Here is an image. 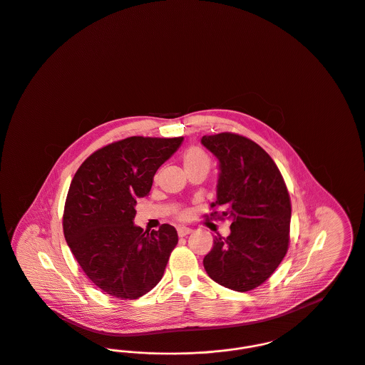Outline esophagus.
I'll return each instance as SVG.
<instances>
[{"mask_svg":"<svg viewBox=\"0 0 365 365\" xmlns=\"http://www.w3.org/2000/svg\"><path fill=\"white\" fill-rule=\"evenodd\" d=\"M192 232H193V229H190V227H187V226H179V227H178V235H179V237H185V236L190 235Z\"/></svg>","mask_w":365,"mask_h":365,"instance_id":"esophagus-1","label":"esophagus"}]
</instances>
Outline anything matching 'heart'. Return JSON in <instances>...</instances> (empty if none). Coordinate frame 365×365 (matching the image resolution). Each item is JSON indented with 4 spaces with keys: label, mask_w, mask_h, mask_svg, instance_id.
Listing matches in <instances>:
<instances>
[{
    "label": "heart",
    "mask_w": 365,
    "mask_h": 365,
    "mask_svg": "<svg viewBox=\"0 0 365 365\" xmlns=\"http://www.w3.org/2000/svg\"><path fill=\"white\" fill-rule=\"evenodd\" d=\"M182 160H183V165H185L187 172L192 170V169H207V170H210V167H211L210 155L201 147H196V145L186 148L183 155H182ZM178 217L179 218L186 217V211L185 210L179 211Z\"/></svg>",
    "instance_id": "heart-1"
}]
</instances>
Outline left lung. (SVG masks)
<instances>
[{"mask_svg": "<svg viewBox=\"0 0 365 365\" xmlns=\"http://www.w3.org/2000/svg\"><path fill=\"white\" fill-rule=\"evenodd\" d=\"M201 143L221 169L210 217L232 224L227 237H214L202 264L212 281L249 292L275 272L287 252L290 196L281 170L255 141L224 132L202 136Z\"/></svg>", "mask_w": 365, "mask_h": 365, "instance_id": "8db88e82", "label": "left lung"}]
</instances>
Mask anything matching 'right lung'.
<instances>
[{
    "label": "right lung",
    "instance_id": "add662e5",
    "mask_svg": "<svg viewBox=\"0 0 365 365\" xmlns=\"http://www.w3.org/2000/svg\"><path fill=\"white\" fill-rule=\"evenodd\" d=\"M183 138L132 136L88 155L76 170L65 201L66 243L87 278L104 293L133 300L161 281L178 245L173 226L150 233L135 226L136 200Z\"/></svg>",
    "mask_w": 365,
    "mask_h": 365
}]
</instances>
